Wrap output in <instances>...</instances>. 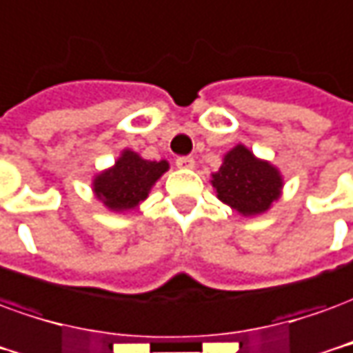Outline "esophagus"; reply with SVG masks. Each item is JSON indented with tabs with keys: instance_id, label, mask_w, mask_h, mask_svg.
I'll use <instances>...</instances> for the list:
<instances>
[{
	"instance_id": "1",
	"label": "esophagus",
	"mask_w": 353,
	"mask_h": 353,
	"mask_svg": "<svg viewBox=\"0 0 353 353\" xmlns=\"http://www.w3.org/2000/svg\"><path fill=\"white\" fill-rule=\"evenodd\" d=\"M194 157L190 156H182V157H176V167H181V169H194Z\"/></svg>"
}]
</instances>
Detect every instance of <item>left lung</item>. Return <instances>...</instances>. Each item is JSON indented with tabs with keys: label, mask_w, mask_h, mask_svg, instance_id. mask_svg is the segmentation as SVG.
Instances as JSON below:
<instances>
[{
	"label": "left lung",
	"mask_w": 353,
	"mask_h": 353,
	"mask_svg": "<svg viewBox=\"0 0 353 353\" xmlns=\"http://www.w3.org/2000/svg\"><path fill=\"white\" fill-rule=\"evenodd\" d=\"M211 184L222 203L243 216H256L281 197L283 176L276 165L237 144L224 156L221 169L212 172Z\"/></svg>",
	"instance_id": "left-lung-1"
}]
</instances>
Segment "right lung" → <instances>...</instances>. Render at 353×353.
<instances>
[{
	"label": "right lung",
	"instance_id": "1",
	"mask_svg": "<svg viewBox=\"0 0 353 353\" xmlns=\"http://www.w3.org/2000/svg\"><path fill=\"white\" fill-rule=\"evenodd\" d=\"M167 171L169 163L165 159L150 161L127 148L112 167L94 174L92 192L110 211H131L148 197L150 190Z\"/></svg>",
	"mask_w": 353,
	"mask_h": 353
}]
</instances>
